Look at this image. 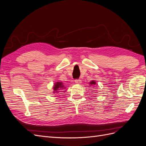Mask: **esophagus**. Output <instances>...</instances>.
Wrapping results in <instances>:
<instances>
[{"label": "esophagus", "mask_w": 146, "mask_h": 146, "mask_svg": "<svg viewBox=\"0 0 146 146\" xmlns=\"http://www.w3.org/2000/svg\"><path fill=\"white\" fill-rule=\"evenodd\" d=\"M75 83L77 84H81L82 80H80V79H76V80H75Z\"/></svg>", "instance_id": "1"}]
</instances>
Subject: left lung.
<instances>
[{
    "label": "left lung",
    "instance_id": "8db88e82",
    "mask_svg": "<svg viewBox=\"0 0 146 146\" xmlns=\"http://www.w3.org/2000/svg\"><path fill=\"white\" fill-rule=\"evenodd\" d=\"M96 82L95 81H94V80L91 81V82L90 83V84L91 85H96Z\"/></svg>",
    "mask_w": 146,
    "mask_h": 146
}]
</instances>
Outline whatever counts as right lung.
I'll use <instances>...</instances> for the list:
<instances>
[{
    "mask_svg": "<svg viewBox=\"0 0 146 146\" xmlns=\"http://www.w3.org/2000/svg\"><path fill=\"white\" fill-rule=\"evenodd\" d=\"M54 92H58L59 90L64 89V86L62 82H56L54 86Z\"/></svg>",
    "mask_w": 146,
    "mask_h": 146,
    "instance_id": "1",
    "label": "right lung"
}]
</instances>
